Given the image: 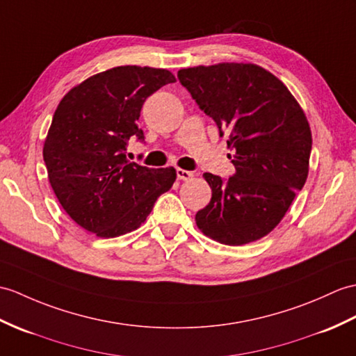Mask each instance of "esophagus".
Returning a JSON list of instances; mask_svg holds the SVG:
<instances>
[{"label":"esophagus","instance_id":"1","mask_svg":"<svg viewBox=\"0 0 356 356\" xmlns=\"http://www.w3.org/2000/svg\"><path fill=\"white\" fill-rule=\"evenodd\" d=\"M176 175H177V179H180V180H189V179H193V171H186V170H181V168H177V171H176Z\"/></svg>","mask_w":356,"mask_h":356}]
</instances>
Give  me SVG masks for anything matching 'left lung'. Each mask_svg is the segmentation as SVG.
<instances>
[{
    "label": "left lung",
    "mask_w": 356,
    "mask_h": 356,
    "mask_svg": "<svg viewBox=\"0 0 356 356\" xmlns=\"http://www.w3.org/2000/svg\"><path fill=\"white\" fill-rule=\"evenodd\" d=\"M177 77L234 152L227 154L234 176L203 175L212 197L195 213L198 229L226 245L266 236L308 177L312 136L300 104L282 81L253 63L194 66Z\"/></svg>",
    "instance_id": "1"
}]
</instances>
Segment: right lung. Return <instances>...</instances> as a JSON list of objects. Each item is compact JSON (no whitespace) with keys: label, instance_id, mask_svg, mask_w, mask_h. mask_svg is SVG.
Listing matches in <instances>:
<instances>
[{"label":"right lung","instance_id":"obj_1","mask_svg":"<svg viewBox=\"0 0 356 356\" xmlns=\"http://www.w3.org/2000/svg\"><path fill=\"white\" fill-rule=\"evenodd\" d=\"M176 77L168 70L126 65L72 88L57 106L44 161L57 200L80 227L100 238L138 229L176 180V170L129 162L143 104Z\"/></svg>","mask_w":356,"mask_h":356}]
</instances>
